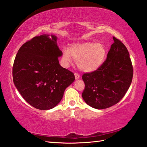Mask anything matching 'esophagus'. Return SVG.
I'll return each mask as SVG.
<instances>
[{
    "mask_svg": "<svg viewBox=\"0 0 147 147\" xmlns=\"http://www.w3.org/2000/svg\"><path fill=\"white\" fill-rule=\"evenodd\" d=\"M75 77H76V79H79L80 78V75L78 73H75Z\"/></svg>",
    "mask_w": 147,
    "mask_h": 147,
    "instance_id": "esophagus-1",
    "label": "esophagus"
}]
</instances>
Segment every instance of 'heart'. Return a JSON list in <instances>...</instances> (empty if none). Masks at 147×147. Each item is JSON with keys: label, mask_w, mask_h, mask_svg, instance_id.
Listing matches in <instances>:
<instances>
[{"label": "heart", "mask_w": 147, "mask_h": 147, "mask_svg": "<svg viewBox=\"0 0 147 147\" xmlns=\"http://www.w3.org/2000/svg\"><path fill=\"white\" fill-rule=\"evenodd\" d=\"M107 50L102 43L92 42L75 44L68 49L63 50V57L65 62L70 64L72 59L77 61L80 70L87 72L96 70L106 59Z\"/></svg>", "instance_id": "b5f03b06"}]
</instances>
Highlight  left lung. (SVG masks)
<instances>
[{"instance_id": "obj_1", "label": "left lung", "mask_w": 147, "mask_h": 147, "mask_svg": "<svg viewBox=\"0 0 147 147\" xmlns=\"http://www.w3.org/2000/svg\"><path fill=\"white\" fill-rule=\"evenodd\" d=\"M114 43L102 65L92 72L85 73L82 96L88 105L102 109L119 102L131 85L133 68L129 52L121 41Z\"/></svg>"}]
</instances>
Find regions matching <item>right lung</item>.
I'll return each instance as SVG.
<instances>
[{
	"label": "right lung",
	"mask_w": 147,
	"mask_h": 147,
	"mask_svg": "<svg viewBox=\"0 0 147 147\" xmlns=\"http://www.w3.org/2000/svg\"><path fill=\"white\" fill-rule=\"evenodd\" d=\"M43 34L22 45L12 67L13 82L22 97L38 109L53 108L65 89L75 80L74 74L59 63L62 55L54 35Z\"/></svg>",
	"instance_id": "1"
}]
</instances>
